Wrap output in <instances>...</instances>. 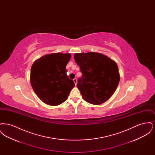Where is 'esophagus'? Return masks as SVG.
Wrapping results in <instances>:
<instances>
[{
  "mask_svg": "<svg viewBox=\"0 0 155 155\" xmlns=\"http://www.w3.org/2000/svg\"><path fill=\"white\" fill-rule=\"evenodd\" d=\"M73 81H74L75 84L76 85L77 83V78H74V80H73Z\"/></svg>",
  "mask_w": 155,
  "mask_h": 155,
  "instance_id": "esophagus-1",
  "label": "esophagus"
}]
</instances>
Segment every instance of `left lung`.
I'll return each instance as SVG.
<instances>
[{"label": "left lung", "instance_id": "left-lung-1", "mask_svg": "<svg viewBox=\"0 0 155 155\" xmlns=\"http://www.w3.org/2000/svg\"><path fill=\"white\" fill-rule=\"evenodd\" d=\"M75 61L82 77L77 87L83 99L93 104H101L113 95L120 81L116 63L102 53H75Z\"/></svg>", "mask_w": 155, "mask_h": 155}]
</instances>
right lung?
<instances>
[{"instance_id": "1", "label": "right lung", "mask_w": 155, "mask_h": 155, "mask_svg": "<svg viewBox=\"0 0 155 155\" xmlns=\"http://www.w3.org/2000/svg\"><path fill=\"white\" fill-rule=\"evenodd\" d=\"M70 58V53H52L37 60L31 67V86L45 103L57 106L63 103L74 88V81L66 74Z\"/></svg>"}]
</instances>
